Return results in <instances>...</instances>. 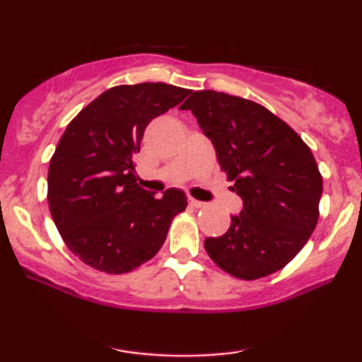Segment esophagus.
Returning a JSON list of instances; mask_svg holds the SVG:
<instances>
[{
	"instance_id": "obj_1",
	"label": "esophagus",
	"mask_w": 362,
	"mask_h": 362,
	"mask_svg": "<svg viewBox=\"0 0 362 362\" xmlns=\"http://www.w3.org/2000/svg\"><path fill=\"white\" fill-rule=\"evenodd\" d=\"M189 206L196 207V209H199V207H204L206 206V202L197 201V199H194V197H189Z\"/></svg>"
}]
</instances>
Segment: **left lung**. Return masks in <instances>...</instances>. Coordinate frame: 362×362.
<instances>
[{
  "instance_id": "left-lung-1",
  "label": "left lung",
  "mask_w": 362,
  "mask_h": 362,
  "mask_svg": "<svg viewBox=\"0 0 362 362\" xmlns=\"http://www.w3.org/2000/svg\"><path fill=\"white\" fill-rule=\"evenodd\" d=\"M191 110L216 148L232 191L244 201L224 235L207 237L217 267L240 280L284 269L308 242L320 217L323 177L308 145L260 103L224 92L197 90Z\"/></svg>"
}]
</instances>
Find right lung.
<instances>
[{
	"label": "right lung",
	"mask_w": 362,
	"mask_h": 362,
	"mask_svg": "<svg viewBox=\"0 0 362 362\" xmlns=\"http://www.w3.org/2000/svg\"><path fill=\"white\" fill-rule=\"evenodd\" d=\"M189 88L161 82L108 88L69 123L47 173L51 216L69 250L105 274H127L153 259L176 214L181 189L161 199L138 186L133 155L153 118L176 107Z\"/></svg>",
	"instance_id": "add662e5"
}]
</instances>
